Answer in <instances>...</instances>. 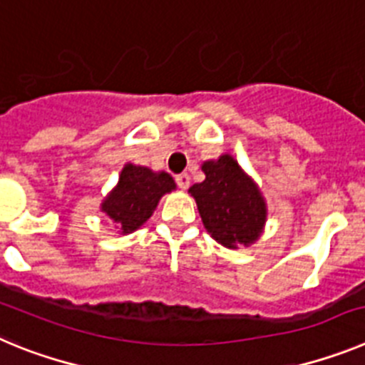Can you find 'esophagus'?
Here are the masks:
<instances>
[{"label":"esophagus","mask_w":365,"mask_h":365,"mask_svg":"<svg viewBox=\"0 0 365 365\" xmlns=\"http://www.w3.org/2000/svg\"><path fill=\"white\" fill-rule=\"evenodd\" d=\"M177 185H179L180 190H186L190 186V175L188 173H179V175L175 177Z\"/></svg>","instance_id":"esophagus-1"}]
</instances>
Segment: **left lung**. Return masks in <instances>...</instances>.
<instances>
[{"label": "left lung", "mask_w": 365, "mask_h": 365, "mask_svg": "<svg viewBox=\"0 0 365 365\" xmlns=\"http://www.w3.org/2000/svg\"><path fill=\"white\" fill-rule=\"evenodd\" d=\"M205 180L190 186L206 232L227 248L250 247L267 225V201L256 180L230 153L205 160Z\"/></svg>", "instance_id": "8db88e82"}]
</instances>
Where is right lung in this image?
<instances>
[{
  "mask_svg": "<svg viewBox=\"0 0 365 365\" xmlns=\"http://www.w3.org/2000/svg\"><path fill=\"white\" fill-rule=\"evenodd\" d=\"M177 188L166 172H153L148 166L128 163L122 168L118 182L100 202L104 212L122 235L138 230L153 215L160 197Z\"/></svg>",
  "mask_w": 365,
  "mask_h": 365,
  "instance_id": "add662e5",
  "label": "right lung"
}]
</instances>
